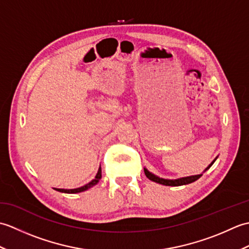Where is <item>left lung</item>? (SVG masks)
I'll return each mask as SVG.
<instances>
[{
	"instance_id": "8db88e82",
	"label": "left lung",
	"mask_w": 249,
	"mask_h": 249,
	"mask_svg": "<svg viewBox=\"0 0 249 249\" xmlns=\"http://www.w3.org/2000/svg\"><path fill=\"white\" fill-rule=\"evenodd\" d=\"M216 158L213 160V162L211 163V165L205 169V171L208 170V169L211 168V166L213 165V163L215 162ZM144 173L146 178L151 179V181L153 182H156L158 184H162V185H166V186H181V185H186V184H190L193 183L195 181H197L198 178H200L201 177H202V174H198V176H193V177H187V178H178V179H165V178H158L156 176H154V174H152L151 172H149L146 170V169L144 168Z\"/></svg>"
}]
</instances>
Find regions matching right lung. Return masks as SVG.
<instances>
[{
  "instance_id": "1",
  "label": "right lung",
  "mask_w": 249,
  "mask_h": 249,
  "mask_svg": "<svg viewBox=\"0 0 249 249\" xmlns=\"http://www.w3.org/2000/svg\"><path fill=\"white\" fill-rule=\"evenodd\" d=\"M102 178V168L99 167L98 169V172L96 174V177H95L94 179H92L91 182H89V184L84 185V186L82 187H79V188H76V189H60V188H56V190H59V192L61 193H67V194H76V193H81V192H84V190H87L89 188H91L92 186H94V185H96L99 179Z\"/></svg>"
}]
</instances>
